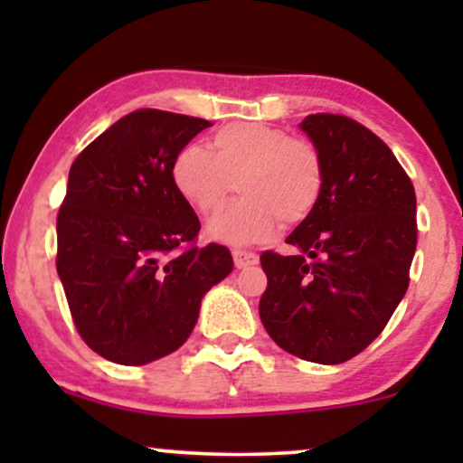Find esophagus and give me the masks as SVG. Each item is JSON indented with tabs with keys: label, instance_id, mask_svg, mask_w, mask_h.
Masks as SVG:
<instances>
[{
	"label": "esophagus",
	"instance_id": "obj_1",
	"mask_svg": "<svg viewBox=\"0 0 463 463\" xmlns=\"http://www.w3.org/2000/svg\"><path fill=\"white\" fill-rule=\"evenodd\" d=\"M232 259H235V268H237V269L252 268V265L259 263L257 254L248 252V250H235V252H232Z\"/></svg>",
	"mask_w": 463,
	"mask_h": 463
}]
</instances>
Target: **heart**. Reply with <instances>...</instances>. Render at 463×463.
I'll list each match as a JSON object with an SVG mask.
<instances>
[{
    "label": "heart",
    "instance_id": "b5f03b06",
    "mask_svg": "<svg viewBox=\"0 0 463 463\" xmlns=\"http://www.w3.org/2000/svg\"><path fill=\"white\" fill-rule=\"evenodd\" d=\"M174 189L195 213L217 215L237 187L243 198L206 228L231 246L265 241L307 220L322 195L324 169L311 143L268 124H231L213 135V152L187 143L172 161Z\"/></svg>",
    "mask_w": 463,
    "mask_h": 463
}]
</instances>
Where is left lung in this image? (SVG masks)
<instances>
[{"mask_svg": "<svg viewBox=\"0 0 463 463\" xmlns=\"http://www.w3.org/2000/svg\"><path fill=\"white\" fill-rule=\"evenodd\" d=\"M324 169L317 206L287 243L263 252L259 316L287 353L335 365L368 348L409 287L416 254V191L394 152L344 115H307Z\"/></svg>", "mask_w": 463, "mask_h": 463, "instance_id": "8db88e82", "label": "left lung"}]
</instances>
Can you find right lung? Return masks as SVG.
Masks as SVG:
<instances>
[{"mask_svg": "<svg viewBox=\"0 0 463 463\" xmlns=\"http://www.w3.org/2000/svg\"><path fill=\"white\" fill-rule=\"evenodd\" d=\"M198 117L141 109L121 117L69 169L56 269L80 337L104 359L146 365L183 346L211 287L232 272L228 248L189 246L200 231L172 183Z\"/></svg>", "mask_w": 463, "mask_h": 463, "instance_id": "add662e5", "label": "right lung"}]
</instances>
